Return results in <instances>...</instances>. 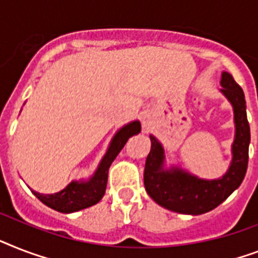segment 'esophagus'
<instances>
[{
  "mask_svg": "<svg viewBox=\"0 0 258 258\" xmlns=\"http://www.w3.org/2000/svg\"><path fill=\"white\" fill-rule=\"evenodd\" d=\"M143 125H144V128H150L151 122H150V118H148V116H144L143 118Z\"/></svg>",
  "mask_w": 258,
  "mask_h": 258,
  "instance_id": "obj_1",
  "label": "esophagus"
}]
</instances>
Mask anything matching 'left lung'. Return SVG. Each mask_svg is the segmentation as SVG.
I'll return each mask as SVG.
<instances>
[{
  "label": "left lung",
  "mask_w": 258,
  "mask_h": 258,
  "mask_svg": "<svg viewBox=\"0 0 258 258\" xmlns=\"http://www.w3.org/2000/svg\"><path fill=\"white\" fill-rule=\"evenodd\" d=\"M220 90L225 95L234 114V140L232 162L223 177L205 180L177 167L164 168V148L150 135L151 151L144 168V187L151 199L164 208L184 215H203L220 205L240 187L248 168L250 128L246 118L244 91L229 73L221 74Z\"/></svg>",
  "instance_id": "left-lung-1"
}]
</instances>
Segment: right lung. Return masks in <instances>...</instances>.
Returning <instances> with one entry per match:
<instances>
[{"label":"right lung","mask_w":258,"mask_h":258,"mask_svg":"<svg viewBox=\"0 0 258 258\" xmlns=\"http://www.w3.org/2000/svg\"><path fill=\"white\" fill-rule=\"evenodd\" d=\"M140 130L142 127H140L139 120H134L128 124L123 125L122 128L115 134L108 146L107 152L100 160L95 173L87 181H71L68 187L53 195L38 194L35 190H33V194L43 204L62 213L77 212L81 209L89 208L91 205H95L96 203L100 202V199L103 198L106 192L108 168L111 163L114 162L120 150L124 147L127 140L131 136L139 134Z\"/></svg>","instance_id":"right-lung-1"}]
</instances>
